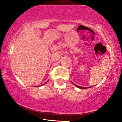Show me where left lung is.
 Here are the masks:
<instances>
[{
  "instance_id": "obj_1",
  "label": "left lung",
  "mask_w": 122,
  "mask_h": 122,
  "mask_svg": "<svg viewBox=\"0 0 122 122\" xmlns=\"http://www.w3.org/2000/svg\"><path fill=\"white\" fill-rule=\"evenodd\" d=\"M74 85L75 86H76V87H79V88H80V89H86V88H89V87H91H91H81V86H78V85H75L74 83Z\"/></svg>"
}]
</instances>
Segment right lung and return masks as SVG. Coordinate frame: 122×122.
Returning a JSON list of instances; mask_svg holds the SVG:
<instances>
[{
  "label": "right lung",
  "instance_id": "add662e5",
  "mask_svg": "<svg viewBox=\"0 0 122 122\" xmlns=\"http://www.w3.org/2000/svg\"><path fill=\"white\" fill-rule=\"evenodd\" d=\"M47 82H48V81H47ZM45 83H44V84H45ZM43 85H44V84H43Z\"/></svg>",
  "mask_w": 122,
  "mask_h": 122
}]
</instances>
